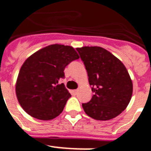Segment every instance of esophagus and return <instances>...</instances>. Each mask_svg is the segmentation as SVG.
Listing matches in <instances>:
<instances>
[{"label":"esophagus","instance_id":"obj_1","mask_svg":"<svg viewBox=\"0 0 151 151\" xmlns=\"http://www.w3.org/2000/svg\"><path fill=\"white\" fill-rule=\"evenodd\" d=\"M78 90H73V95H76L77 93H78Z\"/></svg>","mask_w":151,"mask_h":151}]
</instances>
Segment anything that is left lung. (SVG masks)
<instances>
[{
	"mask_svg": "<svg viewBox=\"0 0 151 151\" xmlns=\"http://www.w3.org/2000/svg\"><path fill=\"white\" fill-rule=\"evenodd\" d=\"M88 72L94 93L82 104L85 113L94 119L109 120L127 109L133 94V82L124 64L104 48H77Z\"/></svg>",
	"mask_w": 151,
	"mask_h": 151,
	"instance_id": "left-lung-1",
	"label": "left lung"
}]
</instances>
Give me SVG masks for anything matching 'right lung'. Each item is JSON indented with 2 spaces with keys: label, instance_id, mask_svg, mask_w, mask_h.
<instances>
[{
  "label": "right lung",
  "instance_id": "add662e5",
  "mask_svg": "<svg viewBox=\"0 0 151 151\" xmlns=\"http://www.w3.org/2000/svg\"><path fill=\"white\" fill-rule=\"evenodd\" d=\"M78 59L72 46L60 44L46 46L29 56L21 67L15 85L23 109L40 120L58 116L71 96L59 80L64 78L65 67Z\"/></svg>",
  "mask_w": 151,
  "mask_h": 151
}]
</instances>
